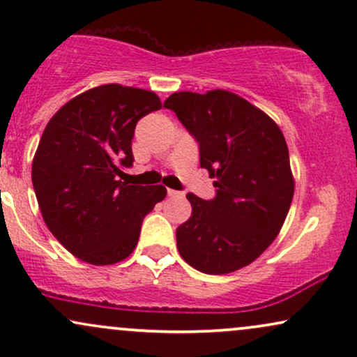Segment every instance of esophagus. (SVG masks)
Segmentation results:
<instances>
[{"label": "esophagus", "instance_id": "esophagus-1", "mask_svg": "<svg viewBox=\"0 0 357 357\" xmlns=\"http://www.w3.org/2000/svg\"><path fill=\"white\" fill-rule=\"evenodd\" d=\"M167 196H171V198H179V196H183V192L176 190H167Z\"/></svg>", "mask_w": 357, "mask_h": 357}]
</instances>
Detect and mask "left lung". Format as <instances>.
Instances as JSON below:
<instances>
[{
	"label": "left lung",
	"instance_id": "1",
	"mask_svg": "<svg viewBox=\"0 0 357 357\" xmlns=\"http://www.w3.org/2000/svg\"><path fill=\"white\" fill-rule=\"evenodd\" d=\"M199 144L216 181L210 202L188 192L191 216L176 230L179 255L210 275L257 260L280 231L294 198L289 149L264 110L228 90L176 92L165 102Z\"/></svg>",
	"mask_w": 357,
	"mask_h": 357
}]
</instances>
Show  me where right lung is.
I'll return each mask as SVG.
<instances>
[{"instance_id": "obj_1", "label": "right lung", "mask_w": 357, "mask_h": 357, "mask_svg": "<svg viewBox=\"0 0 357 357\" xmlns=\"http://www.w3.org/2000/svg\"><path fill=\"white\" fill-rule=\"evenodd\" d=\"M162 107L154 92L119 84L73 97L45 127L31 181L48 230L72 255L112 265L136 248L144 216L166 188L121 181L132 166L137 121Z\"/></svg>"}]
</instances>
